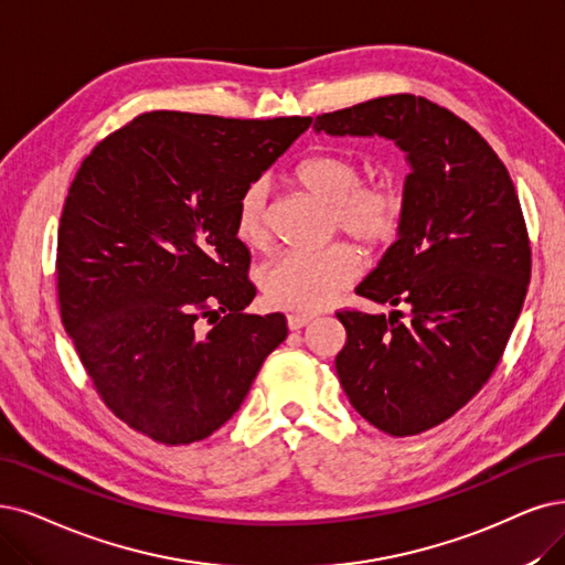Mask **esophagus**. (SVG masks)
Masks as SVG:
<instances>
[{
	"label": "esophagus",
	"mask_w": 565,
	"mask_h": 565,
	"mask_svg": "<svg viewBox=\"0 0 565 565\" xmlns=\"http://www.w3.org/2000/svg\"><path fill=\"white\" fill-rule=\"evenodd\" d=\"M315 315H288V328L290 330H300L302 326H307Z\"/></svg>",
	"instance_id": "esophagus-1"
}]
</instances>
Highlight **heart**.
<instances>
[{"label":"heart","mask_w":565,"mask_h":565,"mask_svg":"<svg viewBox=\"0 0 565 565\" xmlns=\"http://www.w3.org/2000/svg\"><path fill=\"white\" fill-rule=\"evenodd\" d=\"M296 179L311 195L330 204V223L359 248H384L403 225L405 195L388 181H363L356 160L342 153L309 156L296 167ZM267 183L248 181L233 209V233L248 250H265ZM359 277L353 248L338 242L319 250H286L260 271V288L269 305L284 309H321Z\"/></svg>","instance_id":"1"}]
</instances>
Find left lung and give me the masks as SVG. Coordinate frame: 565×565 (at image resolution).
<instances>
[{
    "instance_id": "8db88e82",
    "label": "left lung",
    "mask_w": 565,
    "mask_h": 565,
    "mask_svg": "<svg viewBox=\"0 0 565 565\" xmlns=\"http://www.w3.org/2000/svg\"><path fill=\"white\" fill-rule=\"evenodd\" d=\"M317 132L380 135L407 153L405 216L356 294L409 305L374 317L340 309V384L363 419L393 437L447 422L493 374L524 307L531 239L516 188L475 128L409 93L317 116Z\"/></svg>"
}]
</instances>
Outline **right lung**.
I'll return each instance as SVG.
<instances>
[{
	"label": "right lung",
	"instance_id": "right-lung-1",
	"mask_svg": "<svg viewBox=\"0 0 565 565\" xmlns=\"http://www.w3.org/2000/svg\"><path fill=\"white\" fill-rule=\"evenodd\" d=\"M309 125L146 111L78 167L57 227L60 317L102 403L156 443L218 430L288 335L279 311L244 315L256 286L233 209Z\"/></svg>",
	"mask_w": 565,
	"mask_h": 565
}]
</instances>
